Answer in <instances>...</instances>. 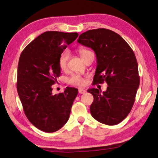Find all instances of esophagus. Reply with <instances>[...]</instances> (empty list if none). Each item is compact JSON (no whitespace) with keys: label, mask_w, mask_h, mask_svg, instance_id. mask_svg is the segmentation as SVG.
<instances>
[{"label":"esophagus","mask_w":158,"mask_h":158,"mask_svg":"<svg viewBox=\"0 0 158 158\" xmlns=\"http://www.w3.org/2000/svg\"><path fill=\"white\" fill-rule=\"evenodd\" d=\"M79 93L80 94H85L86 93V90H84V89H81V88H79Z\"/></svg>","instance_id":"obj_1"}]
</instances>
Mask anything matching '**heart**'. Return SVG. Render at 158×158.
Returning a JSON list of instances; mask_svg holds the SVG:
<instances>
[{
  "label": "heart",
  "instance_id": "b5f03b06",
  "mask_svg": "<svg viewBox=\"0 0 158 158\" xmlns=\"http://www.w3.org/2000/svg\"><path fill=\"white\" fill-rule=\"evenodd\" d=\"M78 52L81 58L84 60L86 58V56L90 54V53H93L90 50L85 48H80L78 50ZM68 58H69V53L67 50H65L60 54L59 59V66L60 69L61 70H65L67 68V64ZM68 82L73 85H77V86H82L85 84V79L84 77H81L79 74H74V75L71 76L69 79H68Z\"/></svg>",
  "mask_w": 158,
  "mask_h": 158
}]
</instances>
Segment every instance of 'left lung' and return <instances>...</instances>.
<instances>
[{
    "label": "left lung",
    "mask_w": 158,
    "mask_h": 158,
    "mask_svg": "<svg viewBox=\"0 0 158 158\" xmlns=\"http://www.w3.org/2000/svg\"><path fill=\"white\" fill-rule=\"evenodd\" d=\"M77 41L95 52L94 84L106 81L108 84L103 93L97 88L88 90L94 97L91 115L102 124H119L131 112L139 85L138 65L133 50L118 34L104 28L85 31Z\"/></svg>",
    "instance_id": "obj_1"
}]
</instances>
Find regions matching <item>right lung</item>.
<instances>
[{"instance_id": "add662e5", "label": "right lung", "mask_w": 158, "mask_h": 158, "mask_svg": "<svg viewBox=\"0 0 158 158\" xmlns=\"http://www.w3.org/2000/svg\"><path fill=\"white\" fill-rule=\"evenodd\" d=\"M79 34L49 31L28 44L20 56L17 91L28 120L46 133L62 128L70 117L78 90L66 88L53 94L52 85L60 76L59 59Z\"/></svg>"}]
</instances>
